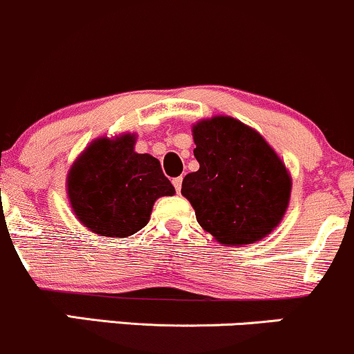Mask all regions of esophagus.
Instances as JSON below:
<instances>
[{
    "mask_svg": "<svg viewBox=\"0 0 354 354\" xmlns=\"http://www.w3.org/2000/svg\"><path fill=\"white\" fill-rule=\"evenodd\" d=\"M181 183H183V178H181V176L174 178V180H173V185H174V188H176L178 193L181 192Z\"/></svg>",
    "mask_w": 354,
    "mask_h": 354,
    "instance_id": "obj_1",
    "label": "esophagus"
}]
</instances>
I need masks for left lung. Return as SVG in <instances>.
I'll return each mask as SVG.
<instances>
[{
	"instance_id": "obj_1",
	"label": "left lung",
	"mask_w": 354,
	"mask_h": 354,
	"mask_svg": "<svg viewBox=\"0 0 354 354\" xmlns=\"http://www.w3.org/2000/svg\"><path fill=\"white\" fill-rule=\"evenodd\" d=\"M200 169L186 174L181 195L198 223L221 245H247L267 236L289 207L292 180L257 131L228 115L193 126Z\"/></svg>"
}]
</instances>
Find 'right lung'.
Instances as JSON below:
<instances>
[{
	"label": "right lung",
	"instance_id": "obj_1",
	"mask_svg": "<svg viewBox=\"0 0 354 354\" xmlns=\"http://www.w3.org/2000/svg\"><path fill=\"white\" fill-rule=\"evenodd\" d=\"M136 134L99 138L85 147L67 174L73 213L100 236H129L146 227L158 198L174 186L151 154L134 151Z\"/></svg>",
	"mask_w": 354,
	"mask_h": 354
}]
</instances>
